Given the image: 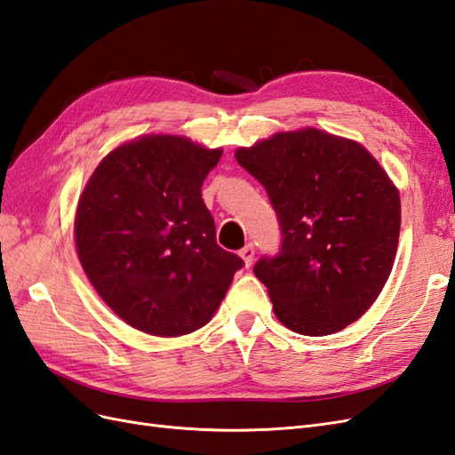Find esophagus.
<instances>
[{"instance_id":"obj_1","label":"esophagus","mask_w":455,"mask_h":455,"mask_svg":"<svg viewBox=\"0 0 455 455\" xmlns=\"http://www.w3.org/2000/svg\"><path fill=\"white\" fill-rule=\"evenodd\" d=\"M253 255H255V248H253L251 243H248V245H245V248H242V250H240V257L243 259L245 267H251V263H253Z\"/></svg>"}]
</instances>
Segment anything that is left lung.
<instances>
[{"label":"left lung","instance_id":"8db88e82","mask_svg":"<svg viewBox=\"0 0 455 455\" xmlns=\"http://www.w3.org/2000/svg\"><path fill=\"white\" fill-rule=\"evenodd\" d=\"M236 160L265 187L280 223L278 255L253 268L276 318L310 337L356 322L381 293L398 248L400 196L379 162L313 127L238 148Z\"/></svg>","mask_w":455,"mask_h":455}]
</instances>
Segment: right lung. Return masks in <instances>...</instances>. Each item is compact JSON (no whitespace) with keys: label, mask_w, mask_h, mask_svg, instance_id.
<instances>
[{"label":"right lung","mask_w":455,"mask_h":455,"mask_svg":"<svg viewBox=\"0 0 455 455\" xmlns=\"http://www.w3.org/2000/svg\"><path fill=\"white\" fill-rule=\"evenodd\" d=\"M220 154L185 137L145 135L112 150L87 180L74 223L77 257L102 301L135 330L196 331L243 267L217 245L202 200Z\"/></svg>","instance_id":"1"}]
</instances>
